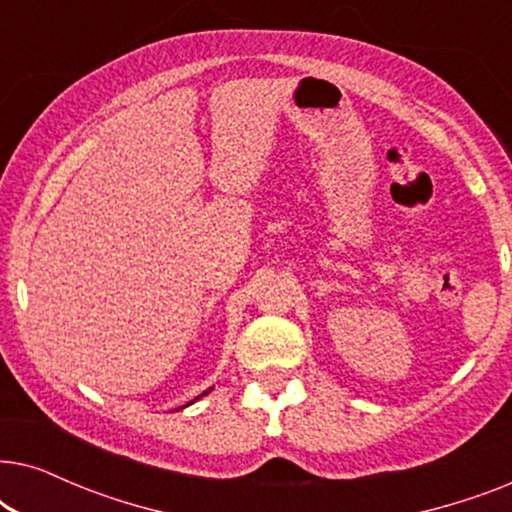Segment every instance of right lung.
<instances>
[{"label": "right lung", "instance_id": "1", "mask_svg": "<svg viewBox=\"0 0 512 512\" xmlns=\"http://www.w3.org/2000/svg\"><path fill=\"white\" fill-rule=\"evenodd\" d=\"M212 389H214V387H209L207 391H202V394H200L198 398H202V396H207V394H209V391H212ZM198 398H193V401H191V403H195V401H198ZM191 403H186V405H191ZM186 405H181V408H186Z\"/></svg>", "mask_w": 512, "mask_h": 512}]
</instances>
